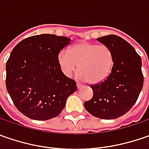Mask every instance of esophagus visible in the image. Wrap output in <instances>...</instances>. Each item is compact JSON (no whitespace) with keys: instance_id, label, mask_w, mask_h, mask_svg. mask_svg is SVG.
<instances>
[{"instance_id":"esophagus-1","label":"esophagus","mask_w":149,"mask_h":149,"mask_svg":"<svg viewBox=\"0 0 149 149\" xmlns=\"http://www.w3.org/2000/svg\"><path fill=\"white\" fill-rule=\"evenodd\" d=\"M82 86H83V85H82V84H81L77 83V88H78V89H79V88H81V87H82Z\"/></svg>"}]
</instances>
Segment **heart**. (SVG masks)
Segmentation results:
<instances>
[{
    "label": "heart",
    "instance_id": "heart-1",
    "mask_svg": "<svg viewBox=\"0 0 149 149\" xmlns=\"http://www.w3.org/2000/svg\"><path fill=\"white\" fill-rule=\"evenodd\" d=\"M61 70L70 77L77 70L79 76L87 83L95 84L104 80L111 71L113 54L105 45L81 42L68 50H61L58 55Z\"/></svg>",
    "mask_w": 149,
    "mask_h": 149
}]
</instances>
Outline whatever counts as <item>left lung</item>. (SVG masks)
<instances>
[{"label":"left lung","instance_id":"8db88e82","mask_svg":"<svg viewBox=\"0 0 149 149\" xmlns=\"http://www.w3.org/2000/svg\"><path fill=\"white\" fill-rule=\"evenodd\" d=\"M97 40L111 49L113 65L104 81L89 85L94 95L84 105L95 117L113 119L128 113L139 96L143 84L142 61L134 48L123 38L109 35Z\"/></svg>","mask_w":149,"mask_h":149}]
</instances>
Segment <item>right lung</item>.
<instances>
[{"label": "right lung", "mask_w": 149, "mask_h": 149, "mask_svg": "<svg viewBox=\"0 0 149 149\" xmlns=\"http://www.w3.org/2000/svg\"><path fill=\"white\" fill-rule=\"evenodd\" d=\"M70 40L43 34L24 39L12 49L6 85L15 106L26 117L43 121L58 116L76 91V82L65 75L58 62L60 50Z\"/></svg>", "instance_id": "right-lung-1"}]
</instances>
